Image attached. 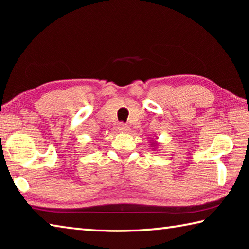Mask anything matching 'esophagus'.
<instances>
[{"instance_id":"34e87169","label":"esophagus","mask_w":249,"mask_h":249,"mask_svg":"<svg viewBox=\"0 0 249 249\" xmlns=\"http://www.w3.org/2000/svg\"><path fill=\"white\" fill-rule=\"evenodd\" d=\"M119 130L120 132H123V133H127L128 130H129V126L128 125H126V124H124V123H120L119 124Z\"/></svg>"}]
</instances>
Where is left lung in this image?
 Wrapping results in <instances>:
<instances>
[{
  "mask_svg": "<svg viewBox=\"0 0 249 249\" xmlns=\"http://www.w3.org/2000/svg\"><path fill=\"white\" fill-rule=\"evenodd\" d=\"M149 142H150L149 145H150V147H151V149H153V150H156V149H157V146L159 145L157 142H156V141H150Z\"/></svg>",
  "mask_w": 249,
  "mask_h": 249,
  "instance_id": "8db88e82",
  "label": "left lung"
}]
</instances>
